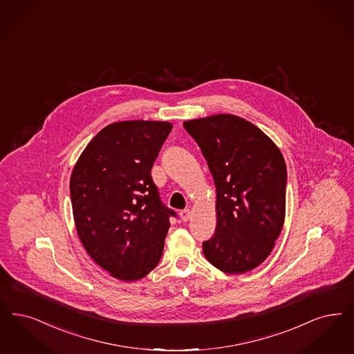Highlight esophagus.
Instances as JSON below:
<instances>
[{
	"label": "esophagus",
	"mask_w": 354,
	"mask_h": 354,
	"mask_svg": "<svg viewBox=\"0 0 354 354\" xmlns=\"http://www.w3.org/2000/svg\"><path fill=\"white\" fill-rule=\"evenodd\" d=\"M179 216H180L182 221H183V223H185V221H188V220L191 218V212H189V209H183V211H180V213H179Z\"/></svg>",
	"instance_id": "34e87169"
}]
</instances>
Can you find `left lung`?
I'll use <instances>...</instances> for the list:
<instances>
[{"mask_svg": "<svg viewBox=\"0 0 354 354\" xmlns=\"http://www.w3.org/2000/svg\"><path fill=\"white\" fill-rule=\"evenodd\" d=\"M198 142L216 185L217 224L205 258L227 274L259 266L274 249L286 213L282 153L252 122L216 114L183 124Z\"/></svg>", "mask_w": 354, "mask_h": 354, "instance_id": "left-lung-1", "label": "left lung"}]
</instances>
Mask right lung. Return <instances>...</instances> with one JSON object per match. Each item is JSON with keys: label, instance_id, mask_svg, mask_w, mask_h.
Here are the masks:
<instances>
[{"label": "right lung", "instance_id": "1", "mask_svg": "<svg viewBox=\"0 0 354 354\" xmlns=\"http://www.w3.org/2000/svg\"><path fill=\"white\" fill-rule=\"evenodd\" d=\"M172 124L122 121L86 145L71 174L72 212L86 253L120 281H138L163 253L171 216L151 169Z\"/></svg>", "mask_w": 354, "mask_h": 354}]
</instances>
